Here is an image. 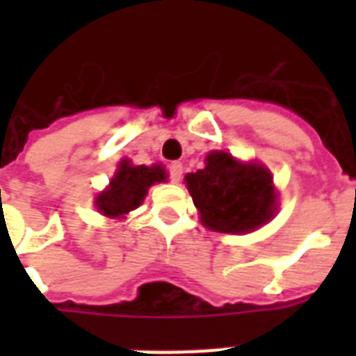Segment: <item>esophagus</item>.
Returning <instances> with one entry per match:
<instances>
[{
  "label": "esophagus",
  "mask_w": 356,
  "mask_h": 356,
  "mask_svg": "<svg viewBox=\"0 0 356 356\" xmlns=\"http://www.w3.org/2000/svg\"><path fill=\"white\" fill-rule=\"evenodd\" d=\"M168 172H170L172 183H179L181 177H183V164H181V162H172L170 168H168Z\"/></svg>",
  "instance_id": "esophagus-1"
}]
</instances>
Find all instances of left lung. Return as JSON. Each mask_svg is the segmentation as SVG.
<instances>
[{
  "label": "left lung",
  "instance_id": "obj_1",
  "mask_svg": "<svg viewBox=\"0 0 356 356\" xmlns=\"http://www.w3.org/2000/svg\"><path fill=\"white\" fill-rule=\"evenodd\" d=\"M186 186L201 223L218 233L243 234L268 223L277 212V192L270 170L240 162L231 153L212 151L205 168L188 173Z\"/></svg>",
  "mask_w": 356,
  "mask_h": 356
}]
</instances>
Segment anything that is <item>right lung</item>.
I'll return each instance as SVG.
<instances>
[{
	"instance_id": "add662e5",
	"label": "right lung",
	"mask_w": 356,
	"mask_h": 356,
	"mask_svg": "<svg viewBox=\"0 0 356 356\" xmlns=\"http://www.w3.org/2000/svg\"><path fill=\"white\" fill-rule=\"evenodd\" d=\"M162 181H166V170L161 164L133 166L123 159L111 179V184L102 194H97V211L107 218H123L142 205L151 184Z\"/></svg>"
}]
</instances>
